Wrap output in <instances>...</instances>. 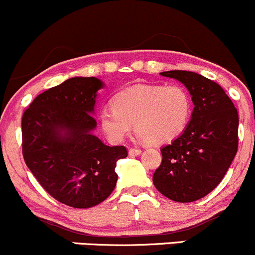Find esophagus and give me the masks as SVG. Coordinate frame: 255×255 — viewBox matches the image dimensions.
<instances>
[{"instance_id": "1", "label": "esophagus", "mask_w": 255, "mask_h": 255, "mask_svg": "<svg viewBox=\"0 0 255 255\" xmlns=\"http://www.w3.org/2000/svg\"><path fill=\"white\" fill-rule=\"evenodd\" d=\"M128 154H130L131 157H136V155L141 154V149H138V148H130V149H128Z\"/></svg>"}]
</instances>
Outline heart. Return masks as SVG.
Instances as JSON below:
<instances>
[{"label": "heart", "instance_id": "1", "mask_svg": "<svg viewBox=\"0 0 255 255\" xmlns=\"http://www.w3.org/2000/svg\"><path fill=\"white\" fill-rule=\"evenodd\" d=\"M192 114V101L179 85H133L103 108L100 123L112 141H122L135 124L141 139L166 143L181 135Z\"/></svg>", "mask_w": 255, "mask_h": 255}]
</instances>
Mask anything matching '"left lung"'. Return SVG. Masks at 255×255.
Wrapping results in <instances>:
<instances>
[{"mask_svg": "<svg viewBox=\"0 0 255 255\" xmlns=\"http://www.w3.org/2000/svg\"><path fill=\"white\" fill-rule=\"evenodd\" d=\"M160 75L183 84L194 108L181 135L161 147L163 160L153 183L171 201H198L221 182L236 155L237 109L220 85L203 75L186 70Z\"/></svg>", "mask_w": 255, "mask_h": 255, "instance_id": "8db88e82", "label": "left lung"}]
</instances>
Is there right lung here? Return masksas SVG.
Listing matches in <instances>:
<instances>
[{"label": "right lung", "mask_w": 255, "mask_h": 255, "mask_svg": "<svg viewBox=\"0 0 255 255\" xmlns=\"http://www.w3.org/2000/svg\"><path fill=\"white\" fill-rule=\"evenodd\" d=\"M97 78L75 76L37 96L21 119L26 166L53 198L73 208L95 207L111 196L124 146H107L95 135Z\"/></svg>", "instance_id": "right-lung-1"}]
</instances>
